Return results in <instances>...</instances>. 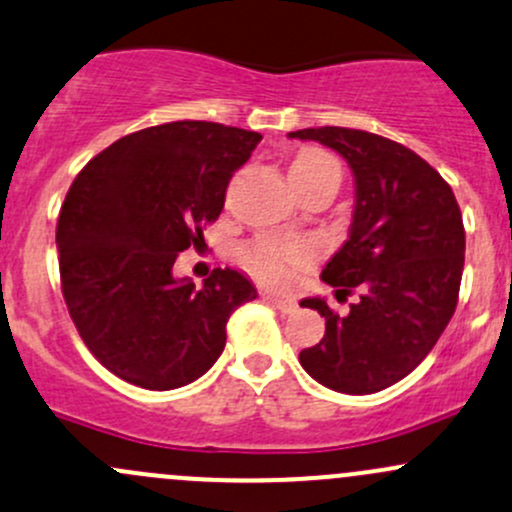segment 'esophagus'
I'll return each mask as SVG.
<instances>
[{
	"instance_id": "esophagus-1",
	"label": "esophagus",
	"mask_w": 512,
	"mask_h": 512,
	"mask_svg": "<svg viewBox=\"0 0 512 512\" xmlns=\"http://www.w3.org/2000/svg\"><path fill=\"white\" fill-rule=\"evenodd\" d=\"M262 299L270 301L272 306H277V309L284 311V314H292V311H297V301H294L292 297H282V294L265 292V294H262Z\"/></svg>"
}]
</instances>
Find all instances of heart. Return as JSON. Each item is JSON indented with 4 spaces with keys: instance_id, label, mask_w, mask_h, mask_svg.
<instances>
[{
    "instance_id": "1",
    "label": "heart",
    "mask_w": 512,
    "mask_h": 512,
    "mask_svg": "<svg viewBox=\"0 0 512 512\" xmlns=\"http://www.w3.org/2000/svg\"><path fill=\"white\" fill-rule=\"evenodd\" d=\"M338 176V166L319 149H304L289 166V179L306 181L316 176ZM314 260V245L309 240H277L260 238L242 250V265L257 279L270 284H284Z\"/></svg>"
}]
</instances>
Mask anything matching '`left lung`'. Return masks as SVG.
<instances>
[{
  "mask_svg": "<svg viewBox=\"0 0 512 512\" xmlns=\"http://www.w3.org/2000/svg\"><path fill=\"white\" fill-rule=\"evenodd\" d=\"M289 137L324 144L351 166L348 240L321 279L336 297L360 292L346 316L321 297L301 299L324 316L326 333L299 363L328 390L373 395L410 375L454 316L466 250L459 203L427 161L380 134L311 127Z\"/></svg>",
  "mask_w": 512,
  "mask_h": 512,
  "instance_id": "left-lung-1",
  "label": "left lung"
}]
</instances>
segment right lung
Listing matches in <instances>:
<instances>
[{
	"instance_id": "right-lung-1",
	"label": "right lung",
	"mask_w": 512,
	"mask_h": 512,
	"mask_svg": "<svg viewBox=\"0 0 512 512\" xmlns=\"http://www.w3.org/2000/svg\"><path fill=\"white\" fill-rule=\"evenodd\" d=\"M262 134L181 120L139 129L90 159L58 215L63 299L90 353L144 390H174L211 370L230 314L257 289L238 270L196 287L174 277L179 252L223 211L230 176Z\"/></svg>"
}]
</instances>
